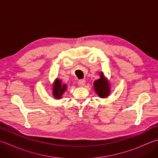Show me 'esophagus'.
Listing matches in <instances>:
<instances>
[{
  "label": "esophagus",
  "instance_id": "34e87169",
  "mask_svg": "<svg viewBox=\"0 0 158 158\" xmlns=\"http://www.w3.org/2000/svg\"><path fill=\"white\" fill-rule=\"evenodd\" d=\"M85 80L81 79V80H79V81H78V85L80 86V87H83V86L85 85Z\"/></svg>",
  "mask_w": 158,
  "mask_h": 158
}]
</instances>
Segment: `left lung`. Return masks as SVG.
Returning a JSON list of instances; mask_svg holds the SVG:
<instances>
[{"label":"left lung","mask_w":158,"mask_h":158,"mask_svg":"<svg viewBox=\"0 0 158 158\" xmlns=\"http://www.w3.org/2000/svg\"><path fill=\"white\" fill-rule=\"evenodd\" d=\"M110 83L103 72L100 73V78L93 83V88L95 93L100 98H107L111 93Z\"/></svg>","instance_id":"obj_1"}]
</instances>
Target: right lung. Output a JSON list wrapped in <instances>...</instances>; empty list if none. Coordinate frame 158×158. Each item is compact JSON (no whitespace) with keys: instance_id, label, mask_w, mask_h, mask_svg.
<instances>
[{"instance_id":"obj_1","label":"right lung","mask_w":158,"mask_h":158,"mask_svg":"<svg viewBox=\"0 0 158 158\" xmlns=\"http://www.w3.org/2000/svg\"><path fill=\"white\" fill-rule=\"evenodd\" d=\"M52 85V94L53 97L55 99H60L62 98L64 92L68 89L67 85L64 84L61 79L56 78Z\"/></svg>"}]
</instances>
